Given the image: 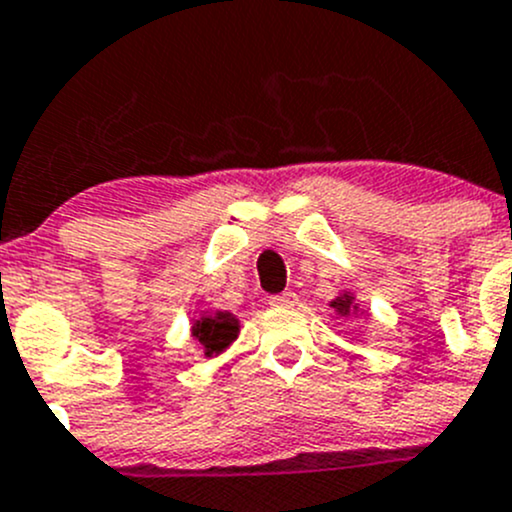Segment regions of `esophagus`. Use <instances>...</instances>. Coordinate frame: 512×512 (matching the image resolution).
I'll list each match as a JSON object with an SVG mask.
<instances>
[{"instance_id":"34e87169","label":"esophagus","mask_w":512,"mask_h":512,"mask_svg":"<svg viewBox=\"0 0 512 512\" xmlns=\"http://www.w3.org/2000/svg\"><path fill=\"white\" fill-rule=\"evenodd\" d=\"M295 303V293L293 291H283L281 295H273L271 305H293Z\"/></svg>"}]
</instances>
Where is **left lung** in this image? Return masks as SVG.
Returning <instances> with one entry per match:
<instances>
[{"label":"left lung","instance_id":"left-lung-1","mask_svg":"<svg viewBox=\"0 0 512 512\" xmlns=\"http://www.w3.org/2000/svg\"><path fill=\"white\" fill-rule=\"evenodd\" d=\"M330 305H333V308L337 310V313L342 315V318H347V315H350V313H355V310H357V303H355V298H352L350 293H342V295H337V298H335L333 303H330Z\"/></svg>","mask_w":512,"mask_h":512}]
</instances>
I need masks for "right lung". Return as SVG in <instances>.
Here are the masks:
<instances>
[{"label": "right lung", "mask_w": 512, "mask_h": 512, "mask_svg": "<svg viewBox=\"0 0 512 512\" xmlns=\"http://www.w3.org/2000/svg\"><path fill=\"white\" fill-rule=\"evenodd\" d=\"M236 335H239V320L231 313H221V310L214 315H202L192 325V337L204 347L207 357L224 352L236 340Z\"/></svg>", "instance_id": "add662e5"}]
</instances>
